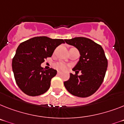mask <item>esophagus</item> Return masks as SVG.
<instances>
[{"label": "esophagus", "mask_w": 124, "mask_h": 124, "mask_svg": "<svg viewBox=\"0 0 124 124\" xmlns=\"http://www.w3.org/2000/svg\"><path fill=\"white\" fill-rule=\"evenodd\" d=\"M62 74V72H60V71H58V72H57V74L60 75V74Z\"/></svg>", "instance_id": "1"}]
</instances>
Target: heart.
Instances as JSON below:
<instances>
[{"label": "heart", "instance_id": "1", "mask_svg": "<svg viewBox=\"0 0 124 124\" xmlns=\"http://www.w3.org/2000/svg\"><path fill=\"white\" fill-rule=\"evenodd\" d=\"M54 67H55L57 69H58V70H65L66 69H67L68 65H66V64L62 62H58L54 64Z\"/></svg>", "mask_w": 124, "mask_h": 124}]
</instances>
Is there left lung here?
<instances>
[{"mask_svg":"<svg viewBox=\"0 0 124 124\" xmlns=\"http://www.w3.org/2000/svg\"><path fill=\"white\" fill-rule=\"evenodd\" d=\"M67 44L79 51L80 58L72 69L76 74H70L68 81L64 83L67 91L74 96L86 98L94 94L103 81L108 60L103 48L89 38L76 37L65 39ZM81 71L82 74L78 76Z\"/></svg>","mask_w":124,"mask_h":124,"instance_id":"8db88e82","label":"left lung"}]
</instances>
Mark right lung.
Returning a JSON list of instances; mask_svg holds the SVG:
<instances>
[{"instance_id":"1","label":"right lung","mask_w":124,"mask_h":124,"mask_svg":"<svg viewBox=\"0 0 124 124\" xmlns=\"http://www.w3.org/2000/svg\"><path fill=\"white\" fill-rule=\"evenodd\" d=\"M64 43L62 39L37 36L19 45L12 59V67L16 84L23 92L35 96L48 91L57 70L52 68L45 70L41 64L52 55L57 46Z\"/></svg>"}]
</instances>
